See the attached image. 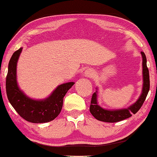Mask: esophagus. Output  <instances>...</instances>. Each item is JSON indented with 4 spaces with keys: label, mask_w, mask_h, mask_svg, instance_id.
Here are the masks:
<instances>
[{
    "label": "esophagus",
    "mask_w": 157,
    "mask_h": 157,
    "mask_svg": "<svg viewBox=\"0 0 157 157\" xmlns=\"http://www.w3.org/2000/svg\"><path fill=\"white\" fill-rule=\"evenodd\" d=\"M93 74H94L93 71H92L91 69L89 68L84 72V77H86V78H91V77L93 76Z\"/></svg>",
    "instance_id": "esophagus-1"
}]
</instances>
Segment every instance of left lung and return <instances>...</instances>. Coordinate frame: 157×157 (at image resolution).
<instances>
[{"mask_svg": "<svg viewBox=\"0 0 157 157\" xmlns=\"http://www.w3.org/2000/svg\"><path fill=\"white\" fill-rule=\"evenodd\" d=\"M142 59H143V89L142 93L135 103L126 108L116 109V110H107L103 108L98 103V88L94 92L91 97V105L89 110L91 114L98 121H105V122H117L124 120L132 116L133 114H136L143 105L144 101L150 90V75L149 70L147 67V59L144 52H141Z\"/></svg>", "mask_w": 157, "mask_h": 157, "instance_id": "obj_1", "label": "left lung"}]
</instances>
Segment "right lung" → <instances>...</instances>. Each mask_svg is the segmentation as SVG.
I'll use <instances>...</instances> for the list:
<instances>
[{
  "mask_svg": "<svg viewBox=\"0 0 157 157\" xmlns=\"http://www.w3.org/2000/svg\"><path fill=\"white\" fill-rule=\"evenodd\" d=\"M22 47L14 52L8 65L6 78L7 98L17 113L31 123H45L54 120L60 114L64 96L75 82L60 84L47 98L36 100L19 89L17 80V66Z\"/></svg>",
  "mask_w": 157,
  "mask_h": 157,
  "instance_id": "obj_1",
  "label": "right lung"
}]
</instances>
